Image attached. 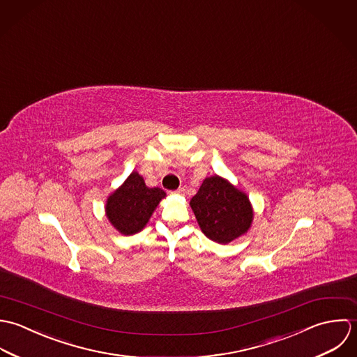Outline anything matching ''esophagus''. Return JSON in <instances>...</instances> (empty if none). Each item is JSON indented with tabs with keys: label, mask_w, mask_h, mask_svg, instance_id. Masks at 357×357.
I'll return each instance as SVG.
<instances>
[{
	"label": "esophagus",
	"mask_w": 357,
	"mask_h": 357,
	"mask_svg": "<svg viewBox=\"0 0 357 357\" xmlns=\"http://www.w3.org/2000/svg\"><path fill=\"white\" fill-rule=\"evenodd\" d=\"M185 192H186V189H185V188H179V189H178V190H175L174 193H175V195H185Z\"/></svg>",
	"instance_id": "esophagus-1"
}]
</instances>
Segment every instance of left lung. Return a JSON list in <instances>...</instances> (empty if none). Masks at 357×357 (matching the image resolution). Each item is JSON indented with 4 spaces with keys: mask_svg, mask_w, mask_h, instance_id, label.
I'll return each mask as SVG.
<instances>
[{
    "mask_svg": "<svg viewBox=\"0 0 357 357\" xmlns=\"http://www.w3.org/2000/svg\"><path fill=\"white\" fill-rule=\"evenodd\" d=\"M190 207L202 231L218 244H229L245 234L254 220L247 193L219 175L203 181Z\"/></svg>",
    "mask_w": 357,
    "mask_h": 357,
    "instance_id": "left-lung-1",
    "label": "left lung"
}]
</instances>
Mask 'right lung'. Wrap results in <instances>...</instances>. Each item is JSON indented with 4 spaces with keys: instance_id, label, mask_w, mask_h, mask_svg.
Returning <instances> with one entry per match:
<instances>
[{
    "instance_id": "right-lung-1",
    "label": "right lung",
    "mask_w": 357,
    "mask_h": 357,
    "mask_svg": "<svg viewBox=\"0 0 357 357\" xmlns=\"http://www.w3.org/2000/svg\"><path fill=\"white\" fill-rule=\"evenodd\" d=\"M165 197L160 188H147L142 175L132 171L124 183L109 195L106 216L112 226L124 236L139 233Z\"/></svg>"
}]
</instances>
